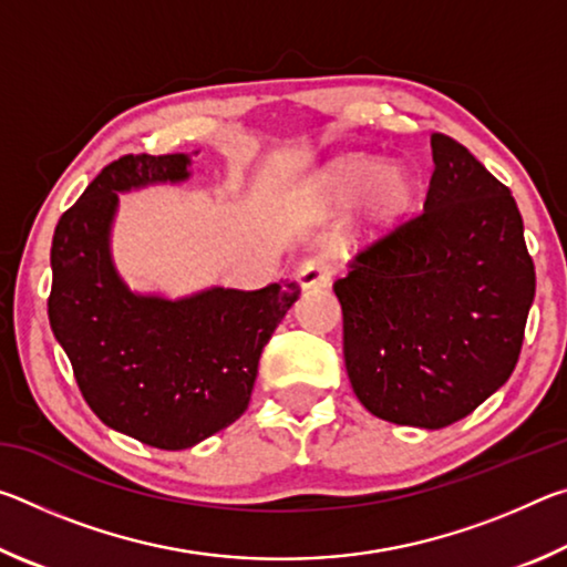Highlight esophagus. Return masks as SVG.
Instances as JSON below:
<instances>
[{"mask_svg": "<svg viewBox=\"0 0 567 567\" xmlns=\"http://www.w3.org/2000/svg\"><path fill=\"white\" fill-rule=\"evenodd\" d=\"M332 265L328 262V257L322 255H315V257H307V260L300 262L297 267V282H300L305 290H310V287H328L332 282Z\"/></svg>", "mask_w": 567, "mask_h": 567, "instance_id": "obj_1", "label": "esophagus"}]
</instances>
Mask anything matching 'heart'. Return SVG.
I'll return each instance as SVG.
<instances>
[{
    "mask_svg": "<svg viewBox=\"0 0 567 567\" xmlns=\"http://www.w3.org/2000/svg\"><path fill=\"white\" fill-rule=\"evenodd\" d=\"M412 177L402 167H388L372 157L340 159L328 172V192L338 203H358L370 195L378 217L400 215L412 199Z\"/></svg>",
    "mask_w": 567,
    "mask_h": 567,
    "instance_id": "heart-1",
    "label": "heart"
}]
</instances>
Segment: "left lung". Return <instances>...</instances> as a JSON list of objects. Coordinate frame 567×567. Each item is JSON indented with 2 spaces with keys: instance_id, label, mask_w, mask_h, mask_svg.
<instances>
[{
  "instance_id": "left-lung-1",
  "label": "left lung",
  "mask_w": 567,
  "mask_h": 567,
  "mask_svg": "<svg viewBox=\"0 0 567 567\" xmlns=\"http://www.w3.org/2000/svg\"><path fill=\"white\" fill-rule=\"evenodd\" d=\"M430 145L425 207L358 249L332 290L358 400L380 420L440 430L513 375L535 265L511 189L447 134Z\"/></svg>"
}]
</instances>
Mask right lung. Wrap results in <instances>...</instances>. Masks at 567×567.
<instances>
[{
	"label": "right lung",
	"mask_w": 567,
	"mask_h": 567,
	"mask_svg": "<svg viewBox=\"0 0 567 567\" xmlns=\"http://www.w3.org/2000/svg\"><path fill=\"white\" fill-rule=\"evenodd\" d=\"M185 155H124L90 182L52 237L47 300L82 398L104 425L159 450H185L243 415L257 364L297 282L215 290L169 302L132 295L110 260L117 192L185 179Z\"/></svg>",
	"instance_id": "1"
}]
</instances>
